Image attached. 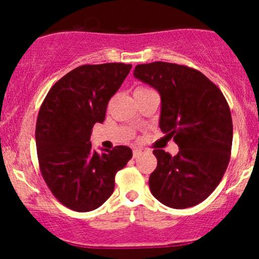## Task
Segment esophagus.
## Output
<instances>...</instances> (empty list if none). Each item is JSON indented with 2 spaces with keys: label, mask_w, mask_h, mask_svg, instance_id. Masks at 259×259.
<instances>
[{
  "label": "esophagus",
  "mask_w": 259,
  "mask_h": 259,
  "mask_svg": "<svg viewBox=\"0 0 259 259\" xmlns=\"http://www.w3.org/2000/svg\"><path fill=\"white\" fill-rule=\"evenodd\" d=\"M141 153H142V150H140V148H134L133 151L134 158H138L139 156H141Z\"/></svg>",
  "instance_id": "esophagus-1"
}]
</instances>
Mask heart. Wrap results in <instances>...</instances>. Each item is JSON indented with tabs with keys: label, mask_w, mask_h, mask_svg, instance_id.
Segmentation results:
<instances>
[{
	"label": "heart",
	"mask_w": 259,
	"mask_h": 259,
	"mask_svg": "<svg viewBox=\"0 0 259 259\" xmlns=\"http://www.w3.org/2000/svg\"><path fill=\"white\" fill-rule=\"evenodd\" d=\"M146 91H148V89H145V88H139V89H136L135 94H139V92H146Z\"/></svg>",
	"instance_id": "1"
}]
</instances>
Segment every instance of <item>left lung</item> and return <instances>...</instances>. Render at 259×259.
Instances as JSON below:
<instances>
[{"label": "left lung", "instance_id": "left-lung-1", "mask_svg": "<svg viewBox=\"0 0 259 259\" xmlns=\"http://www.w3.org/2000/svg\"><path fill=\"white\" fill-rule=\"evenodd\" d=\"M134 75L159 92V127L180 148L174 157L153 150L151 192L168 207H194L214 191L230 160L233 120L227 100L214 82L187 65L139 64Z\"/></svg>", "mask_w": 259, "mask_h": 259}]
</instances>
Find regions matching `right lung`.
<instances>
[{"instance_id": "1", "label": "right lung", "mask_w": 259, "mask_h": 259, "mask_svg": "<svg viewBox=\"0 0 259 259\" xmlns=\"http://www.w3.org/2000/svg\"><path fill=\"white\" fill-rule=\"evenodd\" d=\"M132 64H85L65 74L50 89L38 111L36 151L45 183L57 200L75 212L102 206L114 191L118 170L132 159L126 146L97 153L91 130L103 123L109 100Z\"/></svg>"}]
</instances>
